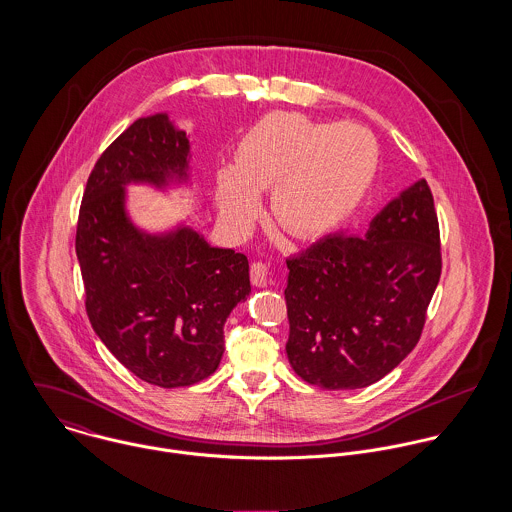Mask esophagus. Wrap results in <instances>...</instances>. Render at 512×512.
Wrapping results in <instances>:
<instances>
[{
  "mask_svg": "<svg viewBox=\"0 0 512 512\" xmlns=\"http://www.w3.org/2000/svg\"><path fill=\"white\" fill-rule=\"evenodd\" d=\"M250 280L256 288H266L268 286V266L264 262H254L250 266Z\"/></svg>",
  "mask_w": 512,
  "mask_h": 512,
  "instance_id": "1",
  "label": "esophagus"
}]
</instances>
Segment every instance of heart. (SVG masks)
Wrapping results in <instances>:
<instances>
[{"label": "heart", "mask_w": 512, "mask_h": 512, "mask_svg": "<svg viewBox=\"0 0 512 512\" xmlns=\"http://www.w3.org/2000/svg\"><path fill=\"white\" fill-rule=\"evenodd\" d=\"M378 149L357 124H321L293 112L260 118L240 140L236 167L217 175L220 217L244 230L272 189V217L297 238L329 232L363 201Z\"/></svg>", "instance_id": "obj_1"}]
</instances>
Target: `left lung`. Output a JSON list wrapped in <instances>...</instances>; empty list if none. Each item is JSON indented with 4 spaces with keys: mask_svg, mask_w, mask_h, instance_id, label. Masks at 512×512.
Instances as JSON below:
<instances>
[{
    "mask_svg": "<svg viewBox=\"0 0 512 512\" xmlns=\"http://www.w3.org/2000/svg\"><path fill=\"white\" fill-rule=\"evenodd\" d=\"M286 264L295 374L325 390L374 384L412 353L438 288V215L426 179L392 199L365 236H327Z\"/></svg>",
    "mask_w": 512,
    "mask_h": 512,
    "instance_id": "left-lung-1",
    "label": "left lung"
}]
</instances>
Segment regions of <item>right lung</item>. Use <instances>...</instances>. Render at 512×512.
Returning <instances> with one entry per match:
<instances>
[{
	"instance_id": "obj_1",
	"label": "right lung",
	"mask_w": 512,
	"mask_h": 512,
	"mask_svg": "<svg viewBox=\"0 0 512 512\" xmlns=\"http://www.w3.org/2000/svg\"><path fill=\"white\" fill-rule=\"evenodd\" d=\"M191 142L169 114L136 120L96 161L78 213L76 256L86 313L108 351L161 388L211 376L224 323L250 295L248 258L177 224L147 232L128 215L126 187L189 181Z\"/></svg>"
}]
</instances>
